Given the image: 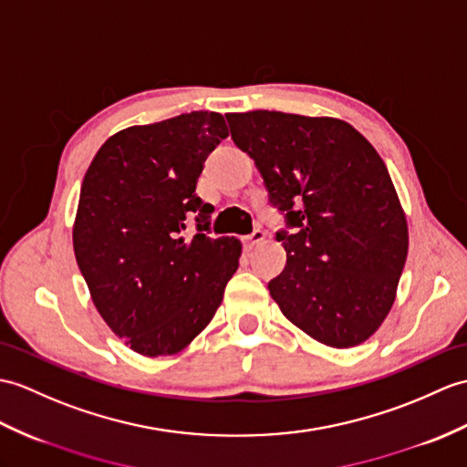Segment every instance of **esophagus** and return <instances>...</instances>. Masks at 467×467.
<instances>
[{
	"mask_svg": "<svg viewBox=\"0 0 467 467\" xmlns=\"http://www.w3.org/2000/svg\"><path fill=\"white\" fill-rule=\"evenodd\" d=\"M263 241H265V233L263 231H254L253 234L244 236V248H246V251H253V248L258 246Z\"/></svg>",
	"mask_w": 467,
	"mask_h": 467,
	"instance_id": "obj_1",
	"label": "esophagus"
}]
</instances>
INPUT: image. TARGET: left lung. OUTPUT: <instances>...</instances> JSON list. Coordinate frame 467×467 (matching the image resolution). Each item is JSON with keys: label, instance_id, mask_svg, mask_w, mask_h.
Wrapping results in <instances>:
<instances>
[{"label": "left lung", "instance_id": "left-lung-1", "mask_svg": "<svg viewBox=\"0 0 467 467\" xmlns=\"http://www.w3.org/2000/svg\"><path fill=\"white\" fill-rule=\"evenodd\" d=\"M292 234L270 296L302 332L352 348L382 327L408 256V223L382 157L334 117L226 113Z\"/></svg>", "mask_w": 467, "mask_h": 467}]
</instances>
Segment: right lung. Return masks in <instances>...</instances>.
Listing matches in <instances>:
<instances>
[{"label": "right lung", "mask_w": 467, "mask_h": 467, "mask_svg": "<svg viewBox=\"0 0 467 467\" xmlns=\"http://www.w3.org/2000/svg\"><path fill=\"white\" fill-rule=\"evenodd\" d=\"M229 137L221 113L135 125L101 145L87 169L73 251L97 312L140 356L177 354L221 306L243 244L211 238L213 204L197 197L211 150ZM198 216L184 239L183 221Z\"/></svg>", "instance_id": "add662e5"}]
</instances>
